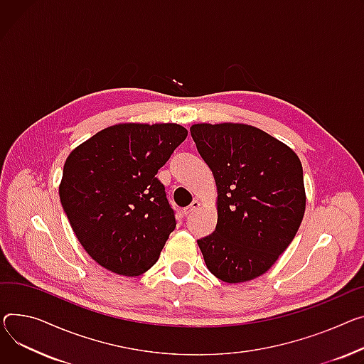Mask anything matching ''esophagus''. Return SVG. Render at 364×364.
<instances>
[{
    "label": "esophagus",
    "instance_id": "1",
    "mask_svg": "<svg viewBox=\"0 0 364 364\" xmlns=\"http://www.w3.org/2000/svg\"><path fill=\"white\" fill-rule=\"evenodd\" d=\"M199 208H200V202L199 200H193V203L184 209V215H190L193 212H196Z\"/></svg>",
    "mask_w": 364,
    "mask_h": 364
}]
</instances>
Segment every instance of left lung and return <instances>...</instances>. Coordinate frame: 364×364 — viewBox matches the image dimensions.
Wrapping results in <instances>:
<instances>
[{"label":"left lung","instance_id":"left-lung-1","mask_svg":"<svg viewBox=\"0 0 364 364\" xmlns=\"http://www.w3.org/2000/svg\"><path fill=\"white\" fill-rule=\"evenodd\" d=\"M193 140L216 184V228L198 240L208 269L224 282L268 272L291 243L306 210L297 154L241 123L193 124Z\"/></svg>","mask_w":364,"mask_h":364}]
</instances>
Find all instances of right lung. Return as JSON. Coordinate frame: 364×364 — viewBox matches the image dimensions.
<instances>
[{
	"label": "right lung",
	"mask_w": 364,
	"mask_h": 364,
	"mask_svg": "<svg viewBox=\"0 0 364 364\" xmlns=\"http://www.w3.org/2000/svg\"><path fill=\"white\" fill-rule=\"evenodd\" d=\"M186 137L174 123H121L67 156L60 200L80 245L102 268L137 277L159 259L176 218L155 176Z\"/></svg>",
	"instance_id": "obj_1"
}]
</instances>
